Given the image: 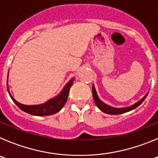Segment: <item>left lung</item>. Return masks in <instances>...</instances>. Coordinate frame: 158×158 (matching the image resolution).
Here are the masks:
<instances>
[{
  "instance_id": "1",
  "label": "left lung",
  "mask_w": 158,
  "mask_h": 158,
  "mask_svg": "<svg viewBox=\"0 0 158 158\" xmlns=\"http://www.w3.org/2000/svg\"><path fill=\"white\" fill-rule=\"evenodd\" d=\"M147 95L148 93L142 99V100H139V102H137L136 104L131 106V107H123V108H115V107H111V106H108L107 105V104H105L98 98L97 94H96V89H95V87L93 85V100H94L95 101V104H96V106L100 108V111L106 113V114H109V115H120V114H123V113L127 112V111H131V110L135 109L137 107H139V106L142 104V102L144 101L145 99H146V96H147Z\"/></svg>"
}]
</instances>
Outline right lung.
<instances>
[{
    "label": "right lung",
    "instance_id": "right-lung-1",
    "mask_svg": "<svg viewBox=\"0 0 158 158\" xmlns=\"http://www.w3.org/2000/svg\"><path fill=\"white\" fill-rule=\"evenodd\" d=\"M73 78L72 80L69 81V82L67 84L62 93H60L57 97L50 100L47 101V103L43 104H40V105H24V104H19V102L16 101L15 99L12 97L9 93V96H11L12 100L13 102L17 105L19 109H21L22 111H25V112L31 114L33 115H38V116H44V115H51L53 114L58 112L60 110L62 109L63 106L65 105V102H66L67 98H68V95H69V89H70L71 86L73 84ZM7 89H8V85H7Z\"/></svg>",
    "mask_w": 158,
    "mask_h": 158
}]
</instances>
